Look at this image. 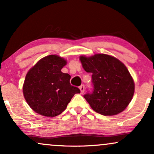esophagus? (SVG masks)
Masks as SVG:
<instances>
[{
    "label": "esophagus",
    "mask_w": 154,
    "mask_h": 154,
    "mask_svg": "<svg viewBox=\"0 0 154 154\" xmlns=\"http://www.w3.org/2000/svg\"><path fill=\"white\" fill-rule=\"evenodd\" d=\"M79 90H80V92H81V93H84V92H85V85H80L79 86Z\"/></svg>",
    "instance_id": "1"
}]
</instances>
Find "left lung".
Instances as JSON below:
<instances>
[{"instance_id": "obj_1", "label": "left lung", "mask_w": 154, "mask_h": 154, "mask_svg": "<svg viewBox=\"0 0 154 154\" xmlns=\"http://www.w3.org/2000/svg\"><path fill=\"white\" fill-rule=\"evenodd\" d=\"M79 59L84 69L92 73L93 91L84 95L92 109L104 116L125 110L135 91L134 81L125 64L106 54L82 56Z\"/></svg>"}]
</instances>
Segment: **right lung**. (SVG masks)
Masks as SVG:
<instances>
[{"label":"right lung","instance_id":"1","mask_svg":"<svg viewBox=\"0 0 154 154\" xmlns=\"http://www.w3.org/2000/svg\"><path fill=\"white\" fill-rule=\"evenodd\" d=\"M66 61L56 55L40 59L26 74L23 93L28 105L40 115L56 116L66 109L78 88L72 86L71 76L61 69Z\"/></svg>","mask_w":154,"mask_h":154}]
</instances>
